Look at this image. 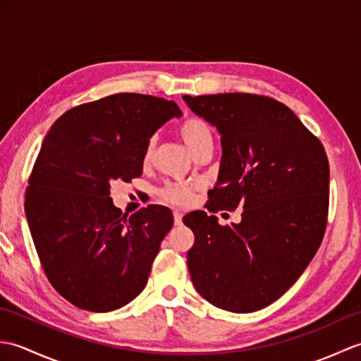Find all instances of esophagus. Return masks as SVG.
<instances>
[{
	"mask_svg": "<svg viewBox=\"0 0 361 361\" xmlns=\"http://www.w3.org/2000/svg\"><path fill=\"white\" fill-rule=\"evenodd\" d=\"M181 220H183V214L180 211H175L173 212V224L175 225H181Z\"/></svg>",
	"mask_w": 361,
	"mask_h": 361,
	"instance_id": "obj_1",
	"label": "esophagus"
}]
</instances>
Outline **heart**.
<instances>
[{"mask_svg": "<svg viewBox=\"0 0 361 361\" xmlns=\"http://www.w3.org/2000/svg\"><path fill=\"white\" fill-rule=\"evenodd\" d=\"M178 136L181 141L185 142L188 150L190 153L197 152L204 144H212V135L211 128L206 122L200 118H188L181 122L178 126ZM153 153H155V141L150 140L145 144L144 149V164H149ZM194 185H186V183H169L164 188L159 189V195L164 198L166 202L180 204V206H188L192 202L194 195Z\"/></svg>", "mask_w": 361, "mask_h": 361, "instance_id": "b5f03b06", "label": "heart"}]
</instances>
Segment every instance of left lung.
<instances>
[{"label": "left lung", "mask_w": 361, "mask_h": 361, "mask_svg": "<svg viewBox=\"0 0 361 361\" xmlns=\"http://www.w3.org/2000/svg\"><path fill=\"white\" fill-rule=\"evenodd\" d=\"M183 101L220 135L219 176L206 208L243 209L240 224L229 226L204 211L183 217L195 235L188 251L190 281L216 307L260 310L293 286L323 240L324 147L288 106L270 97L224 93Z\"/></svg>", "instance_id": "left-lung-1"}]
</instances>
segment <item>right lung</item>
Segmentation results:
<instances>
[{
	"instance_id": "right-lung-1",
	"label": "right lung",
	"mask_w": 361,
	"mask_h": 361,
	"mask_svg": "<svg viewBox=\"0 0 361 361\" xmlns=\"http://www.w3.org/2000/svg\"><path fill=\"white\" fill-rule=\"evenodd\" d=\"M181 114L173 101L119 93L74 106L49 128L25 212L46 276L71 304L110 312L144 290L173 216L161 204L122 216L110 183L141 176L145 144Z\"/></svg>"
}]
</instances>
